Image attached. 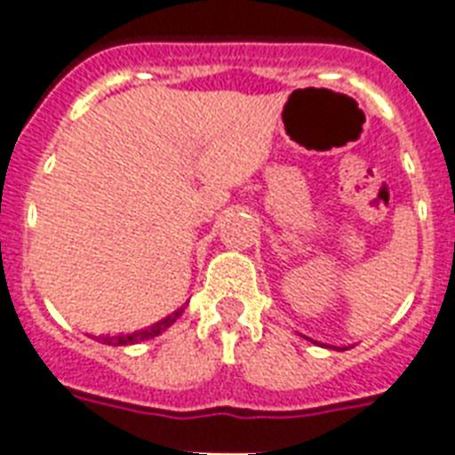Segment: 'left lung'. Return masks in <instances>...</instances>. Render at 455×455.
Segmentation results:
<instances>
[{
	"mask_svg": "<svg viewBox=\"0 0 455 455\" xmlns=\"http://www.w3.org/2000/svg\"><path fill=\"white\" fill-rule=\"evenodd\" d=\"M307 339H309V342H314V339H311V338H307ZM316 345H318V342H316ZM323 347H328V345H323ZM338 349H347V347H338Z\"/></svg>",
	"mask_w": 455,
	"mask_h": 455,
	"instance_id": "1",
	"label": "left lung"
}]
</instances>
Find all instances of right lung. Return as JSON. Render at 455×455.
Instances as JSON below:
<instances>
[{
  "mask_svg": "<svg viewBox=\"0 0 455 455\" xmlns=\"http://www.w3.org/2000/svg\"><path fill=\"white\" fill-rule=\"evenodd\" d=\"M184 314V309H177L174 314L170 316H164L163 321H157V323L148 325L144 331H137V332H127V335H99L96 339H101L103 345H110V347H123V345H139V342H146V339H153L157 335H163L167 328H170L179 316Z\"/></svg>",
  "mask_w": 455,
  "mask_h": 455,
  "instance_id": "1",
  "label": "right lung"
}]
</instances>
